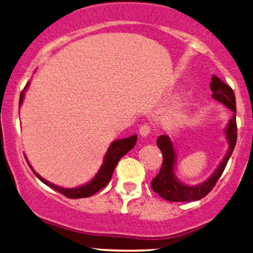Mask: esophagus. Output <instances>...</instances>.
I'll use <instances>...</instances> for the list:
<instances>
[{"mask_svg":"<svg viewBox=\"0 0 253 253\" xmlns=\"http://www.w3.org/2000/svg\"><path fill=\"white\" fill-rule=\"evenodd\" d=\"M150 131H151V127L149 126L148 124H144V125H142L140 128V134H141V136H143V137H147L148 135L150 134Z\"/></svg>","mask_w":253,"mask_h":253,"instance_id":"obj_1","label":"esophagus"}]
</instances>
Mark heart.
Here are the masks:
<instances>
[{
  "mask_svg": "<svg viewBox=\"0 0 253 253\" xmlns=\"http://www.w3.org/2000/svg\"><path fill=\"white\" fill-rule=\"evenodd\" d=\"M176 118H177V117H176Z\"/></svg>",
  "mask_w": 253,
  "mask_h": 253,
  "instance_id": "heart-1",
  "label": "heart"
}]
</instances>
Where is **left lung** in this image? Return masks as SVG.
Instances as JSON below:
<instances>
[{"label": "left lung", "instance_id": "8db88e82", "mask_svg": "<svg viewBox=\"0 0 253 253\" xmlns=\"http://www.w3.org/2000/svg\"><path fill=\"white\" fill-rule=\"evenodd\" d=\"M210 88L212 90L213 98L222 103L234 113H236V99H235L234 90L228 84L222 83L219 78L215 76L212 77V81L210 84ZM226 136L229 142V150L220 163L218 169L209 177L208 181L204 183L198 184V186L190 187L179 182L176 180L175 174H174V164H175V152L172 142L169 137L166 135H161L157 138V145L161 149L163 154V165L161 170L151 181L152 190L156 191L162 198L169 202H194L205 197L218 182L219 177L225 170L227 163L229 157L233 154L237 141V125H236V116L230 119L228 127L226 129Z\"/></svg>", "mask_w": 253, "mask_h": 253}]
</instances>
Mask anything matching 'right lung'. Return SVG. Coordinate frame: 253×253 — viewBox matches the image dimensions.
Instances as JSON below:
<instances>
[{
    "label": "right lung",
    "mask_w": 253,
    "mask_h": 253,
    "mask_svg": "<svg viewBox=\"0 0 253 253\" xmlns=\"http://www.w3.org/2000/svg\"><path fill=\"white\" fill-rule=\"evenodd\" d=\"M28 84H26V87ZM23 97H24V91H21L20 94V98H19V105H21V102H23ZM136 138L137 135H133V136H129L127 138H122V140H117L115 142H112L111 145H110L108 152H106L105 158H104V163L101 169H99L98 173L96 174L94 179H92L89 183L84 184L83 187L79 188H73V189H66V188H60L57 187L55 184H52L50 182H48L47 180L42 179V177L39 175V174L35 172V170L32 169V166L28 163V165L33 170V173L37 175L39 179H40L42 182L47 186L51 187L52 189H55L60 193L64 196H66L67 198H84V197H89L91 195H94L97 193L98 190H101L102 188H104L106 184L109 183V181L111 180L113 170H115L117 164L120 161V158L123 156H125L128 151L131 150L133 147L136 143Z\"/></svg>",
    "instance_id": "right-lung-1"
}]
</instances>
